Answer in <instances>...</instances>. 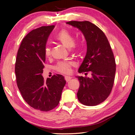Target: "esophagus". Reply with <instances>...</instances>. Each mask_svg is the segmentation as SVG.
Instances as JSON below:
<instances>
[{"label":"esophagus","instance_id":"obj_1","mask_svg":"<svg viewBox=\"0 0 135 135\" xmlns=\"http://www.w3.org/2000/svg\"><path fill=\"white\" fill-rule=\"evenodd\" d=\"M71 79H72V77L71 76H65V79L66 80V81H67V82H68V81L69 80H70Z\"/></svg>","mask_w":135,"mask_h":135}]
</instances>
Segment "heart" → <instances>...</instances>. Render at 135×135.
<instances>
[{
  "label": "heart",
  "instance_id": "b5f03b06",
  "mask_svg": "<svg viewBox=\"0 0 135 135\" xmlns=\"http://www.w3.org/2000/svg\"><path fill=\"white\" fill-rule=\"evenodd\" d=\"M56 39L68 49L75 48V39L73 35L67 30H61L56 36ZM45 55L47 57L51 55V48L49 46L45 47ZM74 65L71 62H60L56 65L55 69L57 71L63 74H68L70 72L71 67Z\"/></svg>",
  "mask_w": 135,
  "mask_h": 135
}]
</instances>
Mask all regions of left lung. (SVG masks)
<instances>
[{"label": "left lung", "instance_id": "8db88e82", "mask_svg": "<svg viewBox=\"0 0 135 135\" xmlns=\"http://www.w3.org/2000/svg\"><path fill=\"white\" fill-rule=\"evenodd\" d=\"M66 23L78 28L86 40V55L78 72L91 71L92 75L91 78L76 76L80 82L78 99L84 105H97L107 99L113 87L116 65L111 47L103 31L95 24L87 21Z\"/></svg>", "mask_w": 135, "mask_h": 135}]
</instances>
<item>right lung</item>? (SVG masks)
<instances>
[{"label":"right lung","mask_w":135,"mask_h":135,"mask_svg":"<svg viewBox=\"0 0 135 135\" xmlns=\"http://www.w3.org/2000/svg\"><path fill=\"white\" fill-rule=\"evenodd\" d=\"M54 25L31 31L22 40L15 64L16 81L23 99L35 109L48 112L58 105L66 80L62 75L44 80L45 47Z\"/></svg>","instance_id":"right-lung-1"}]
</instances>
